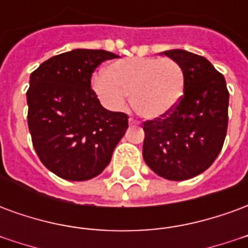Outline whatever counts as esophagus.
Here are the masks:
<instances>
[{
	"label": "esophagus",
	"instance_id": "obj_1",
	"mask_svg": "<svg viewBox=\"0 0 248 248\" xmlns=\"http://www.w3.org/2000/svg\"><path fill=\"white\" fill-rule=\"evenodd\" d=\"M129 124H131V126H133V124H138V122H137L135 119L130 118V119H129Z\"/></svg>",
	"mask_w": 248,
	"mask_h": 248
}]
</instances>
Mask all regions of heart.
Wrapping results in <instances>:
<instances>
[{
	"instance_id": "1",
	"label": "heart",
	"mask_w": 248,
	"mask_h": 248,
	"mask_svg": "<svg viewBox=\"0 0 248 248\" xmlns=\"http://www.w3.org/2000/svg\"><path fill=\"white\" fill-rule=\"evenodd\" d=\"M92 86L99 101L113 111L131 105L145 119L166 117L185 93V73L177 61L161 57H134L111 62L105 73L93 76Z\"/></svg>"
}]
</instances>
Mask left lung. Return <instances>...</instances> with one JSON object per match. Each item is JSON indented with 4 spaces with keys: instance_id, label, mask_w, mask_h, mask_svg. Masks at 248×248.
I'll return each instance as SVG.
<instances>
[{
    "instance_id": "left-lung-1",
    "label": "left lung",
    "mask_w": 248,
    "mask_h": 248,
    "mask_svg": "<svg viewBox=\"0 0 248 248\" xmlns=\"http://www.w3.org/2000/svg\"><path fill=\"white\" fill-rule=\"evenodd\" d=\"M185 73V93L171 113L143 122V159L156 175L186 181L207 170L223 147L229 124L224 77L204 57L163 51Z\"/></svg>"
}]
</instances>
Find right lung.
Masks as SVG:
<instances>
[{
	"instance_id": "obj_1",
	"label": "right lung",
	"mask_w": 248,
	"mask_h": 248,
	"mask_svg": "<svg viewBox=\"0 0 248 248\" xmlns=\"http://www.w3.org/2000/svg\"><path fill=\"white\" fill-rule=\"evenodd\" d=\"M118 57L106 50L62 53L30 74L28 124L41 162L60 178L97 177L129 127L127 114L110 111L92 89L93 71Z\"/></svg>"
}]
</instances>
